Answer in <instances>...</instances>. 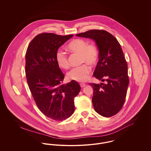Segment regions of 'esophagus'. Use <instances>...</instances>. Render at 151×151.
I'll use <instances>...</instances> for the list:
<instances>
[{
  "label": "esophagus",
  "mask_w": 151,
  "mask_h": 151,
  "mask_svg": "<svg viewBox=\"0 0 151 151\" xmlns=\"http://www.w3.org/2000/svg\"><path fill=\"white\" fill-rule=\"evenodd\" d=\"M80 86H81V88H83V87H84V86H86V84H84V83H80Z\"/></svg>",
  "instance_id": "1"
}]
</instances>
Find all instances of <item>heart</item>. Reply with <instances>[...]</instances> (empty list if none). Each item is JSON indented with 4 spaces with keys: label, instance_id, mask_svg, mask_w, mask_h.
Instances as JSON below:
<instances>
[{
    "label": "heart",
    "instance_id": "obj_1",
    "mask_svg": "<svg viewBox=\"0 0 151 151\" xmlns=\"http://www.w3.org/2000/svg\"><path fill=\"white\" fill-rule=\"evenodd\" d=\"M67 50L71 53L80 55V63H85L72 68L67 73L69 79L78 82H85L89 78L91 68L97 64L99 57V51L97 45L93 42L88 43L82 38L73 39L66 46ZM56 62L59 67L67 69L70 66V62L67 55L62 51H58L56 54Z\"/></svg>",
    "mask_w": 151,
    "mask_h": 151
}]
</instances>
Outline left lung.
Returning a JSON list of instances; mask_svg holds the SVG:
<instances>
[{
	"instance_id": "obj_1",
	"label": "left lung",
	"mask_w": 151,
	"mask_h": 151,
	"mask_svg": "<svg viewBox=\"0 0 151 151\" xmlns=\"http://www.w3.org/2000/svg\"><path fill=\"white\" fill-rule=\"evenodd\" d=\"M76 36L93 39L99 49L93 76L104 83H89L93 88L94 110L105 117L115 115L123 106L129 84L127 64L121 46L115 37L104 30H89Z\"/></svg>"
}]
</instances>
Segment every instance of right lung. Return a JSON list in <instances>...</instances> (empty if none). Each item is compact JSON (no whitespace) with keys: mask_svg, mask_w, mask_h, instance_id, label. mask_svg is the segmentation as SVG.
I'll return each instance as SVG.
<instances>
[{"mask_svg":"<svg viewBox=\"0 0 151 151\" xmlns=\"http://www.w3.org/2000/svg\"><path fill=\"white\" fill-rule=\"evenodd\" d=\"M73 35L42 33L29 43L25 54V74L37 107L55 121H63L74 112V98L81 88L72 80L63 84L65 75L56 62L58 49Z\"/></svg>","mask_w":151,"mask_h":151,"instance_id":"right-lung-1","label":"right lung"}]
</instances>
